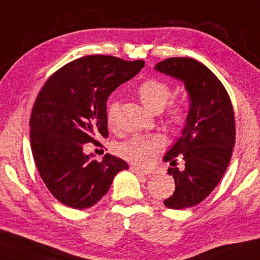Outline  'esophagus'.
Here are the masks:
<instances>
[{"label": "esophagus", "instance_id": "1", "mask_svg": "<svg viewBox=\"0 0 260 260\" xmlns=\"http://www.w3.org/2000/svg\"><path fill=\"white\" fill-rule=\"evenodd\" d=\"M131 171L133 172V173H136L137 176H148L149 174V172L148 171H145V170H142V168H139V167H137V166H132V167H131Z\"/></svg>", "mask_w": 260, "mask_h": 260}]
</instances>
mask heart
<instances>
[{
    "mask_svg": "<svg viewBox=\"0 0 260 260\" xmlns=\"http://www.w3.org/2000/svg\"><path fill=\"white\" fill-rule=\"evenodd\" d=\"M172 90L165 82L158 80H148L138 88L140 102L146 109L152 112L161 111L168 103ZM118 112V102L111 100L106 108V121L110 128L116 126ZM172 121L179 123L183 121V112L179 109L172 111ZM165 146V140L161 137H134L128 142L118 146V152L123 158L139 166H148L155 158L156 154Z\"/></svg>",
    "mask_w": 260,
    "mask_h": 260,
    "instance_id": "obj_1",
    "label": "heart"
}]
</instances>
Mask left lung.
<instances>
[{
  "label": "left lung",
  "mask_w": 260,
  "mask_h": 260,
  "mask_svg": "<svg viewBox=\"0 0 260 260\" xmlns=\"http://www.w3.org/2000/svg\"><path fill=\"white\" fill-rule=\"evenodd\" d=\"M155 70L184 83L189 110L179 138L166 152L164 161L176 166V157L185 162L184 170L170 167L176 190L165 200L172 209L199 205L214 190L229 165L235 145V117L226 90L207 67L191 58H168Z\"/></svg>",
  "instance_id": "1"
}]
</instances>
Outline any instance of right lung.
I'll return each instance as SVG.
<instances>
[{"label": "right lung", "instance_id": "obj_1", "mask_svg": "<svg viewBox=\"0 0 260 260\" xmlns=\"http://www.w3.org/2000/svg\"><path fill=\"white\" fill-rule=\"evenodd\" d=\"M143 67V60L88 55L62 67L41 89L30 118L31 150L47 189L62 205L92 207L128 170L120 157L106 154L98 162L83 148L108 137L109 95Z\"/></svg>", "mask_w": 260, "mask_h": 260}]
</instances>
